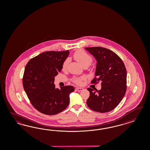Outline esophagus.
<instances>
[{
	"mask_svg": "<svg viewBox=\"0 0 150 150\" xmlns=\"http://www.w3.org/2000/svg\"><path fill=\"white\" fill-rule=\"evenodd\" d=\"M76 90L78 91H81L83 90V88H81V87H77V88H76Z\"/></svg>",
	"mask_w": 150,
	"mask_h": 150,
	"instance_id": "1",
	"label": "esophagus"
}]
</instances>
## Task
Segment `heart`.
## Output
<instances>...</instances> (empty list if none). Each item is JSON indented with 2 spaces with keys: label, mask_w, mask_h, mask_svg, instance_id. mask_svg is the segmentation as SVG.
Segmentation results:
<instances>
[{
  "label": "heart",
  "mask_w": 150,
  "mask_h": 150,
  "mask_svg": "<svg viewBox=\"0 0 150 150\" xmlns=\"http://www.w3.org/2000/svg\"><path fill=\"white\" fill-rule=\"evenodd\" d=\"M74 58L83 67H88L92 62V59L91 56L88 54L83 50H79L75 52V53L74 54ZM69 62V59L65 60V61L64 62L62 65V69L63 70H65L67 68ZM83 79L84 77H83L80 78H75L74 79V81L77 84H81L82 80Z\"/></svg>",
  "instance_id": "heart-1"
}]
</instances>
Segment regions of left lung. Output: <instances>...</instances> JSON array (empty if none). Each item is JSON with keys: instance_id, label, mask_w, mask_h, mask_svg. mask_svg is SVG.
<instances>
[{"instance_id": "left-lung-1", "label": "left lung", "mask_w": 150, "mask_h": 150, "mask_svg": "<svg viewBox=\"0 0 150 150\" xmlns=\"http://www.w3.org/2000/svg\"><path fill=\"white\" fill-rule=\"evenodd\" d=\"M97 62L95 77L91 82L100 80L101 89L88 88L90 97L87 106L97 112L105 113L114 109L127 90V70L122 60L112 50L102 47L85 48Z\"/></svg>"}]
</instances>
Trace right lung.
Returning <instances> with one entry per match:
<instances>
[{
    "mask_svg": "<svg viewBox=\"0 0 150 150\" xmlns=\"http://www.w3.org/2000/svg\"><path fill=\"white\" fill-rule=\"evenodd\" d=\"M69 55V50L45 52L31 59L26 65L23 88L33 106L42 113L54 115L68 106L69 95L75 88L65 86L58 88L53 83Z\"/></svg>",
    "mask_w": 150,
    "mask_h": 150,
    "instance_id": "add662e5",
    "label": "right lung"
}]
</instances>
